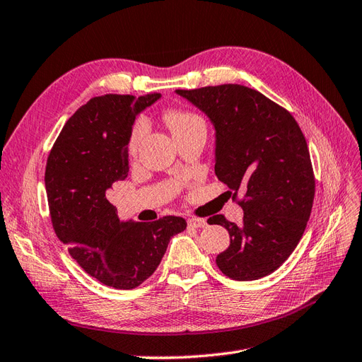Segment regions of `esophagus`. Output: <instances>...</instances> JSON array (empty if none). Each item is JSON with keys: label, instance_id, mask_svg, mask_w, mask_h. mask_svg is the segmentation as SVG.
I'll use <instances>...</instances> for the list:
<instances>
[{"label": "esophagus", "instance_id": "34e87169", "mask_svg": "<svg viewBox=\"0 0 362 362\" xmlns=\"http://www.w3.org/2000/svg\"><path fill=\"white\" fill-rule=\"evenodd\" d=\"M188 225L191 228H205L206 221L205 219H199V217H189Z\"/></svg>", "mask_w": 362, "mask_h": 362}]
</instances>
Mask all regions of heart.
I'll list each match as a JSON object with an SVG mask.
<instances>
[{"mask_svg":"<svg viewBox=\"0 0 362 362\" xmlns=\"http://www.w3.org/2000/svg\"><path fill=\"white\" fill-rule=\"evenodd\" d=\"M166 120H168V124L171 126L173 132L187 129L192 124L204 123V122H202L200 117H197L194 114H189V112H185V111H170L166 115ZM146 129H148V124L143 119H140V120L134 123L132 131H131V137H129V151H131V153H136L143 136L146 134Z\"/></svg>","mask_w":362,"mask_h":362,"instance_id":"b5f03b06","label":"heart"}]
</instances>
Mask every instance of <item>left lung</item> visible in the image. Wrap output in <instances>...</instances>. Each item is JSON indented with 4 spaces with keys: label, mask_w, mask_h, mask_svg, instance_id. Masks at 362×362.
Instances as JSON below:
<instances>
[{
    "label": "left lung",
    "mask_w": 362,
    "mask_h": 362,
    "mask_svg": "<svg viewBox=\"0 0 362 362\" xmlns=\"http://www.w3.org/2000/svg\"><path fill=\"white\" fill-rule=\"evenodd\" d=\"M175 94L204 112L214 128V171L239 202L243 223L222 214L209 225L228 230L230 247L217 255L234 281H255L277 270L305 231L315 199V175L299 124L284 107L240 85L206 86Z\"/></svg>",
    "instance_id": "left-lung-1"
}]
</instances>
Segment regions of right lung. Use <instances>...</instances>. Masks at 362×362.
<instances>
[{"label": "right lung", "mask_w": 362, "mask_h": 362, "mask_svg": "<svg viewBox=\"0 0 362 362\" xmlns=\"http://www.w3.org/2000/svg\"><path fill=\"white\" fill-rule=\"evenodd\" d=\"M160 94H107L90 98L58 136L45 185L55 234L69 255L97 281L119 290L136 288L153 274L171 238L187 221H120L106 197L129 173L128 143L136 117Z\"/></svg>", "instance_id": "right-lung-1"}]
</instances>
